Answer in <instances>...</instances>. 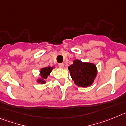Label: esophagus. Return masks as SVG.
I'll return each mask as SVG.
<instances>
[{
  "mask_svg": "<svg viewBox=\"0 0 126 126\" xmlns=\"http://www.w3.org/2000/svg\"><path fill=\"white\" fill-rule=\"evenodd\" d=\"M58 66H59V68H63V66H64V64H63V63H59V64H58Z\"/></svg>",
  "mask_w": 126,
  "mask_h": 126,
  "instance_id": "1",
  "label": "esophagus"
}]
</instances>
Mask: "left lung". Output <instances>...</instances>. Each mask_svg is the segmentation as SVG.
<instances>
[{"label": "left lung", "instance_id": "obj_1", "mask_svg": "<svg viewBox=\"0 0 126 126\" xmlns=\"http://www.w3.org/2000/svg\"><path fill=\"white\" fill-rule=\"evenodd\" d=\"M70 75L75 85L79 87H89L93 83L97 74L95 64L82 62L79 60L73 61L68 67Z\"/></svg>", "mask_w": 126, "mask_h": 126}]
</instances>
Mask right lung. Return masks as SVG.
I'll return each instance as SVG.
<instances>
[{"instance_id":"add662e5","label":"right lung","mask_w":126,"mask_h":126,"mask_svg":"<svg viewBox=\"0 0 126 126\" xmlns=\"http://www.w3.org/2000/svg\"><path fill=\"white\" fill-rule=\"evenodd\" d=\"M54 67H51V66H48V67H45L41 69L40 70V75L41 78L38 80V82L40 83L41 84H44L46 83L45 79L47 78V77L49 75L50 73L51 72L52 70Z\"/></svg>"}]
</instances>
